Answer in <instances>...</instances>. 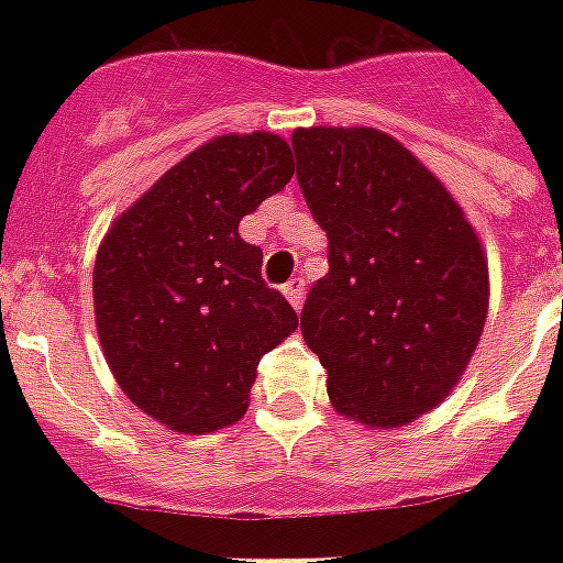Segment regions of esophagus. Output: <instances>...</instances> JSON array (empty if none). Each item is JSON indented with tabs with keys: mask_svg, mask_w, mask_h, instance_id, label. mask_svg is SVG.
<instances>
[{
	"mask_svg": "<svg viewBox=\"0 0 563 563\" xmlns=\"http://www.w3.org/2000/svg\"><path fill=\"white\" fill-rule=\"evenodd\" d=\"M303 286H307V283H303V277H291V280L283 286V295L289 298V303L295 309H300V303H303Z\"/></svg>",
	"mask_w": 563,
	"mask_h": 563,
	"instance_id": "34e87169",
	"label": "esophagus"
}]
</instances>
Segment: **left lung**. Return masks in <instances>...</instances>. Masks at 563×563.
Masks as SVG:
<instances>
[{
	"label": "left lung",
	"instance_id": "obj_1",
	"mask_svg": "<svg viewBox=\"0 0 563 563\" xmlns=\"http://www.w3.org/2000/svg\"><path fill=\"white\" fill-rule=\"evenodd\" d=\"M298 184L327 233L300 333L335 411L391 429L453 391L488 316L479 236L441 180L374 128H298Z\"/></svg>",
	"mask_w": 563,
	"mask_h": 563
}]
</instances>
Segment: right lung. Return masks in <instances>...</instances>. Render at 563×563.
Instances as JSON below:
<instances>
[{
  "label": "right lung",
  "instance_id": "1",
  "mask_svg": "<svg viewBox=\"0 0 563 563\" xmlns=\"http://www.w3.org/2000/svg\"><path fill=\"white\" fill-rule=\"evenodd\" d=\"M295 175L277 134L216 136L172 166L110 224L96 254L101 351L122 391L178 432H210L247 409L256 365L298 327L263 280L239 221Z\"/></svg>",
  "mask_w": 563,
  "mask_h": 563
}]
</instances>
